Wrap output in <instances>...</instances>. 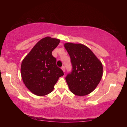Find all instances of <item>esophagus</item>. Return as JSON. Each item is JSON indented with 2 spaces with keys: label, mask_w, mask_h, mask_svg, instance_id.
Segmentation results:
<instances>
[{
  "label": "esophagus",
  "mask_w": 127,
  "mask_h": 127,
  "mask_svg": "<svg viewBox=\"0 0 127 127\" xmlns=\"http://www.w3.org/2000/svg\"><path fill=\"white\" fill-rule=\"evenodd\" d=\"M62 69L63 70V71L64 72H65V66H62Z\"/></svg>",
  "instance_id": "34e87169"
}]
</instances>
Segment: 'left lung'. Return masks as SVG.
I'll return each mask as SVG.
<instances>
[{
	"mask_svg": "<svg viewBox=\"0 0 127 127\" xmlns=\"http://www.w3.org/2000/svg\"><path fill=\"white\" fill-rule=\"evenodd\" d=\"M64 47L72 66V71L65 77L69 90L76 95H87L95 89L101 79L102 63L84 45L66 43Z\"/></svg>",
	"mask_w": 127,
	"mask_h": 127,
	"instance_id": "left-lung-1",
	"label": "left lung"
}]
</instances>
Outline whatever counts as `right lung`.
<instances>
[{"label":"right lung","instance_id":"right-lung-1","mask_svg":"<svg viewBox=\"0 0 127 127\" xmlns=\"http://www.w3.org/2000/svg\"><path fill=\"white\" fill-rule=\"evenodd\" d=\"M60 40L46 37L36 44L21 64V76L27 88L37 96H44L53 91L63 71L57 65L52 51Z\"/></svg>","mask_w":127,"mask_h":127}]
</instances>
